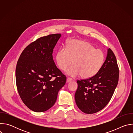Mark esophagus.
<instances>
[{
	"mask_svg": "<svg viewBox=\"0 0 133 133\" xmlns=\"http://www.w3.org/2000/svg\"><path fill=\"white\" fill-rule=\"evenodd\" d=\"M72 80V78H70V77H68V78H67L66 82H67V83H68V82H71Z\"/></svg>",
	"mask_w": 133,
	"mask_h": 133,
	"instance_id": "1",
	"label": "esophagus"
}]
</instances>
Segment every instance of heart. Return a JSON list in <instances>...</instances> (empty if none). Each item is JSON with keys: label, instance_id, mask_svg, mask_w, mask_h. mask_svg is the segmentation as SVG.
Returning a JSON list of instances; mask_svg holds the SVG:
<instances>
[{"label": "heart", "instance_id": "obj_1", "mask_svg": "<svg viewBox=\"0 0 133 133\" xmlns=\"http://www.w3.org/2000/svg\"><path fill=\"white\" fill-rule=\"evenodd\" d=\"M105 59L102 50L95 49L90 43L76 39L70 41L67 48L62 47L56 55V63L59 69L67 71L72 77L81 75L83 78L93 77L99 71Z\"/></svg>", "mask_w": 133, "mask_h": 133}]
</instances>
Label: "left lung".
<instances>
[{
	"instance_id": "obj_1",
	"label": "left lung",
	"mask_w": 133,
	"mask_h": 133,
	"mask_svg": "<svg viewBox=\"0 0 133 133\" xmlns=\"http://www.w3.org/2000/svg\"><path fill=\"white\" fill-rule=\"evenodd\" d=\"M119 72L116 56L109 48L106 61L98 73L92 77L77 81L78 87L75 98L79 109L88 114L103 109L114 92Z\"/></svg>"
}]
</instances>
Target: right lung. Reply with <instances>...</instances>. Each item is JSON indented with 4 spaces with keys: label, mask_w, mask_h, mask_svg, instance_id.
I'll list each match as a JSON object with an SVG mask.
<instances>
[{
    "label": "right lung",
    "mask_w": 133,
    "mask_h": 133,
    "mask_svg": "<svg viewBox=\"0 0 133 133\" xmlns=\"http://www.w3.org/2000/svg\"><path fill=\"white\" fill-rule=\"evenodd\" d=\"M61 36L56 34L39 38L24 49L18 60V92L25 105L35 112L50 108L66 83V76L57 67L52 57L54 48Z\"/></svg>",
    "instance_id": "right-lung-1"
}]
</instances>
